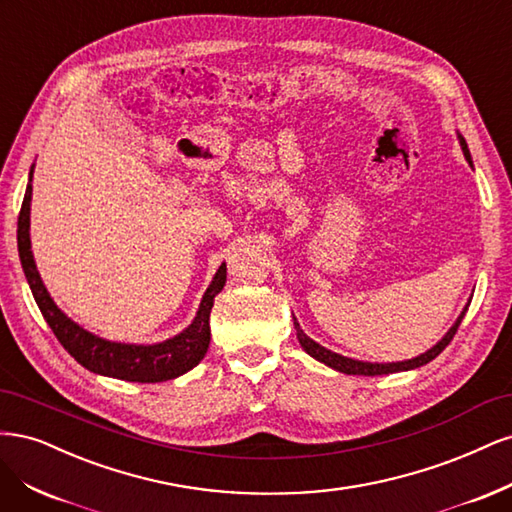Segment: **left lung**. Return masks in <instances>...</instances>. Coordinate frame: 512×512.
<instances>
[{
	"label": "left lung",
	"mask_w": 512,
	"mask_h": 512,
	"mask_svg": "<svg viewBox=\"0 0 512 512\" xmlns=\"http://www.w3.org/2000/svg\"><path fill=\"white\" fill-rule=\"evenodd\" d=\"M457 138H459V145H461L463 156H466L468 164L474 168L466 138H463L459 132H457ZM470 301H472V299H470ZM470 301L466 303V307L461 309V314L457 316L453 327L444 333V337L440 339V342H438L436 346H431L427 352L414 356V359H408V361H393V363H369V361H359V359H350V356H344V354H337V352H333V350H329V348L320 346L318 342H314L312 337H307V335L303 333V329H301V324L297 322V318H294V316H292V322H294V331H297V339H299L301 348H303L309 356H314L316 361L324 363V365L335 369V371H342V374H348V376H382V374H395V371H410V369H416V367H423V365H427L429 361L436 359V356H438L448 344H451V339L455 337V333H457V329H459V324H461L463 316H466V312H468Z\"/></svg>",
	"instance_id": "1"
}]
</instances>
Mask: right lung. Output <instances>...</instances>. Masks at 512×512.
Returning <instances> with one entry per match:
<instances>
[{"label": "right lung", "mask_w": 512, "mask_h": 512, "mask_svg": "<svg viewBox=\"0 0 512 512\" xmlns=\"http://www.w3.org/2000/svg\"><path fill=\"white\" fill-rule=\"evenodd\" d=\"M34 166L29 168L27 190L19 213V256L21 265L27 277V284L34 292V299L40 307L44 320L49 322L59 344L64 346L74 361H79L85 369L94 374L128 380V382H166L175 380L183 374H188L200 361L205 359L209 342H211V327L209 316L211 307L218 294L226 284V262L215 271L209 288L200 299L198 312L194 320L181 333L164 339L158 344H126V342H111L96 333L83 329L79 322H74L68 314L61 312L53 297L46 290L42 277L38 273L34 252H32V237H29V215H32V179Z\"/></svg>", "instance_id": "right-lung-1"}]
</instances>
